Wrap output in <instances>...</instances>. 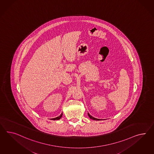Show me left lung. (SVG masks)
Here are the masks:
<instances>
[{
	"label": "left lung",
	"instance_id": "1",
	"mask_svg": "<svg viewBox=\"0 0 154 154\" xmlns=\"http://www.w3.org/2000/svg\"><path fill=\"white\" fill-rule=\"evenodd\" d=\"M88 116H89V118L91 119H93V120H95V121H98V120H100V119H95L94 117H92L91 116L89 113H88Z\"/></svg>",
	"mask_w": 154,
	"mask_h": 154
}]
</instances>
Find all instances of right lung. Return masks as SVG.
<instances>
[{
    "label": "right lung",
    "instance_id": "right-lung-1",
    "mask_svg": "<svg viewBox=\"0 0 154 154\" xmlns=\"http://www.w3.org/2000/svg\"><path fill=\"white\" fill-rule=\"evenodd\" d=\"M62 116H63V113H61V114H60V116H59V117H56V118H54V119H52V120H58V119H60L61 118V117H62Z\"/></svg>",
    "mask_w": 154,
    "mask_h": 154
}]
</instances>
